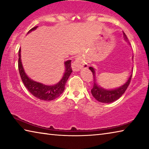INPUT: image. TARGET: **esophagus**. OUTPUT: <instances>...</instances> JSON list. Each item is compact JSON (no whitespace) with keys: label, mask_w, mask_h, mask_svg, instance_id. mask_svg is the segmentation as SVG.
<instances>
[{"label":"esophagus","mask_w":149,"mask_h":149,"mask_svg":"<svg viewBox=\"0 0 149 149\" xmlns=\"http://www.w3.org/2000/svg\"><path fill=\"white\" fill-rule=\"evenodd\" d=\"M88 66L86 62L81 57L78 56L75 58L72 64V68L74 71L77 72L82 68H87Z\"/></svg>","instance_id":"1"}]
</instances>
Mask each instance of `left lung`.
I'll list each match as a JSON object with an SVG mask.
<instances>
[{"instance_id":"obj_1","label":"left lung","mask_w":149,"mask_h":149,"mask_svg":"<svg viewBox=\"0 0 149 149\" xmlns=\"http://www.w3.org/2000/svg\"><path fill=\"white\" fill-rule=\"evenodd\" d=\"M123 38H124L126 41H127V37L125 34V33L123 32ZM89 69L92 72L93 77H94V78H93V79H94V81H93L94 82V84H93V89H91V94L93 95V96L94 97L96 100H97L99 102L102 103H110L114 102L118 99H120L123 93H125L128 86H129L131 79H132L133 73L132 69V74L130 75V76L128 78L127 81H126L124 84L122 85V86L113 89H106L97 84V79H96L95 68H93V67L90 66L89 68Z\"/></svg>"}]
</instances>
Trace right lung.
Listing matches in <instances>:
<instances>
[{
    "label": "right lung",
    "mask_w": 149,
    "mask_h": 149,
    "mask_svg": "<svg viewBox=\"0 0 149 149\" xmlns=\"http://www.w3.org/2000/svg\"><path fill=\"white\" fill-rule=\"evenodd\" d=\"M37 27L38 26L33 27L27 33L36 29ZM18 69L20 77H21V79L25 86L34 97L42 100H52L56 99L64 92L65 85L72 72L71 67L72 60H67L64 62L65 72L60 81L53 85H47L35 81L27 76L24 71L21 61V49H20L18 52Z\"/></svg>",
    "instance_id": "obj_1"
}]
</instances>
